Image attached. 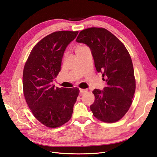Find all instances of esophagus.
I'll use <instances>...</instances> for the list:
<instances>
[{"mask_svg":"<svg viewBox=\"0 0 157 157\" xmlns=\"http://www.w3.org/2000/svg\"><path fill=\"white\" fill-rule=\"evenodd\" d=\"M87 91H88V90H87V89H82V88H80V92L81 93V94L86 93Z\"/></svg>","mask_w":157,"mask_h":157,"instance_id":"esophagus-1","label":"esophagus"}]
</instances>
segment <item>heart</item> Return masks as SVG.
I'll use <instances>...</instances> for the list:
<instances>
[{
  "label": "heart",
  "instance_id": "1",
  "mask_svg": "<svg viewBox=\"0 0 157 157\" xmlns=\"http://www.w3.org/2000/svg\"><path fill=\"white\" fill-rule=\"evenodd\" d=\"M82 46H79V47H78V48H77V50H78V49H79V48H82Z\"/></svg>",
  "mask_w": 157,
  "mask_h": 157
}]
</instances>
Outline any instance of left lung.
<instances>
[{
	"label": "left lung",
	"mask_w": 157,
	"mask_h": 157,
	"mask_svg": "<svg viewBox=\"0 0 157 157\" xmlns=\"http://www.w3.org/2000/svg\"><path fill=\"white\" fill-rule=\"evenodd\" d=\"M76 41L90 47L95 67L98 72L103 73L106 81L103 90L92 91L95 101L90 109L94 116L104 122L118 121L129 110L136 90L134 67L129 52L117 37L104 28L84 29Z\"/></svg>",
	"instance_id": "left-lung-1"
}]
</instances>
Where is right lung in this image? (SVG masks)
Returning a JSON list of instances; mask_svg holds the SVG:
<instances>
[{
	"label": "right lung",
	"instance_id": "right-lung-1",
	"mask_svg": "<svg viewBox=\"0 0 157 157\" xmlns=\"http://www.w3.org/2000/svg\"><path fill=\"white\" fill-rule=\"evenodd\" d=\"M78 31H56L33 47L23 72V94L33 115L42 124L58 128L72 117L79 89L55 88L64 51Z\"/></svg>",
	"mask_w": 157,
	"mask_h": 157
}]
</instances>
